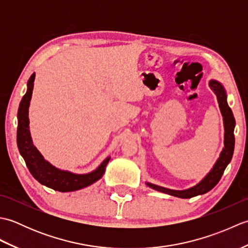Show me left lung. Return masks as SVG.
Wrapping results in <instances>:
<instances>
[{"mask_svg":"<svg viewBox=\"0 0 248 248\" xmlns=\"http://www.w3.org/2000/svg\"><path fill=\"white\" fill-rule=\"evenodd\" d=\"M209 86L217 94L218 105L220 108V112H222L223 118H224V127H225V146L223 151L220 152V155L218 160L215 163V165L211 170L207 176L203 178V180L200 181L197 186H195L191 188L184 189V191H173V189L165 188L162 186H155V184L147 183V186L149 187L155 189V191H159L162 193H166L168 195H171V196H176L179 198H192L194 196H197V195H202L217 186L218 181L222 178L224 170L226 167L230 163L231 159H232L233 150H234V125H235V120L233 117L232 110L229 108L227 103V94H226L225 89L223 85L217 81L211 80L209 82Z\"/></svg>","mask_w":248,"mask_h":248,"instance_id":"8db88e82","label":"left lung"}]
</instances>
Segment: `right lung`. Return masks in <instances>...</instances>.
Here are the masks:
<instances>
[{
  "instance_id": "obj_1",
  "label": "right lung",
  "mask_w": 248,
  "mask_h": 248,
  "mask_svg": "<svg viewBox=\"0 0 248 248\" xmlns=\"http://www.w3.org/2000/svg\"><path fill=\"white\" fill-rule=\"evenodd\" d=\"M35 73L28 82V91L21 100L18 109L17 144L20 155L23 156L30 172L37 181L59 192H72L86 187L98 181L102 177L109 157L105 159L96 170L86 175H76L69 171L61 170L46 162L37 150L31 141L29 127V107L33 93Z\"/></svg>"
}]
</instances>
